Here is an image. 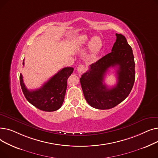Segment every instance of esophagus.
Masks as SVG:
<instances>
[{"instance_id":"34e87169","label":"esophagus","mask_w":158,"mask_h":158,"mask_svg":"<svg viewBox=\"0 0 158 158\" xmlns=\"http://www.w3.org/2000/svg\"><path fill=\"white\" fill-rule=\"evenodd\" d=\"M85 70V66L82 65V64H80L77 66V70L78 72L79 73H82V72H83Z\"/></svg>"}]
</instances>
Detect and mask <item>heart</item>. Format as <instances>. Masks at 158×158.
<instances>
[{
    "instance_id": "b5f03b06",
    "label": "heart",
    "mask_w": 158,
    "mask_h": 158,
    "mask_svg": "<svg viewBox=\"0 0 158 158\" xmlns=\"http://www.w3.org/2000/svg\"><path fill=\"white\" fill-rule=\"evenodd\" d=\"M79 45L80 46L89 45L90 54L89 60L93 61L100 52L102 46V42L101 38L98 36H94L90 38L87 35H83L79 38Z\"/></svg>"
}]
</instances>
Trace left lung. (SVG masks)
Masks as SVG:
<instances>
[{
  "label": "left lung",
  "instance_id": "left-lung-1",
  "mask_svg": "<svg viewBox=\"0 0 158 158\" xmlns=\"http://www.w3.org/2000/svg\"><path fill=\"white\" fill-rule=\"evenodd\" d=\"M117 40L111 52L89 66L80 82L87 102L94 108L109 110L127 97L135 80V63L131 47L126 37L116 34ZM117 67L118 83L108 89L103 83L106 71Z\"/></svg>",
  "mask_w": 158,
  "mask_h": 158
}]
</instances>
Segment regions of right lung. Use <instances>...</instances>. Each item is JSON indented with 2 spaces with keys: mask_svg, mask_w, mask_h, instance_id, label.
Returning a JSON list of instances; mask_svg holds the SVG:
<instances>
[{
  "mask_svg": "<svg viewBox=\"0 0 158 158\" xmlns=\"http://www.w3.org/2000/svg\"><path fill=\"white\" fill-rule=\"evenodd\" d=\"M73 71L72 67L63 68L41 88L31 91L25 85L23 76L20 73V82L23 94L28 102L36 108L44 111H55L59 110L63 104L67 87V79Z\"/></svg>",
  "mask_w": 158,
  "mask_h": 158,
  "instance_id": "1",
  "label": "right lung"
}]
</instances>
